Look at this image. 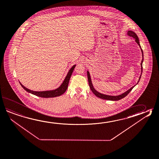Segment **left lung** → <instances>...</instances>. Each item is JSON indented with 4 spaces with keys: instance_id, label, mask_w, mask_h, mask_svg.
<instances>
[{
    "instance_id": "8db88e82",
    "label": "left lung",
    "mask_w": 159,
    "mask_h": 159,
    "mask_svg": "<svg viewBox=\"0 0 159 159\" xmlns=\"http://www.w3.org/2000/svg\"><path fill=\"white\" fill-rule=\"evenodd\" d=\"M127 35L130 37H132L134 39H135V42L138 44V45L139 46L140 48L141 49V51L142 52V57L143 59L142 60V62L140 63L141 65V74L140 76L139 79V80L138 81L137 84H138L140 78H141V76H142V74L143 71V52L142 49L141 48V46L140 45L139 40V38L138 36L136 35V33L135 32H134L133 31L131 30H129L127 32ZM87 76H88V83H89V87L91 88V91L92 92L94 93L95 96H96L97 97H99L100 98L102 99H104V100H111V101H118L120 100V99L123 98L125 97H126L127 94H129L130 93L131 91L133 89V88L134 87L135 85L133 86V87L131 88L130 89H129V90H127L126 92H125V93H123L122 94H120L118 96H110V95H107V94H102V93H101L100 92H98V91H96L94 88L93 87V85L92 84V80H91V76H90V74H89V72L87 71Z\"/></svg>"
}]
</instances>
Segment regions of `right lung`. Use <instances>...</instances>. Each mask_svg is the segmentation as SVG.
Instances as JSON below:
<instances>
[{
  "label": "right lung",
  "instance_id": "1",
  "mask_svg": "<svg viewBox=\"0 0 159 159\" xmlns=\"http://www.w3.org/2000/svg\"><path fill=\"white\" fill-rule=\"evenodd\" d=\"M76 65H74L70 70L68 71L67 74L66 75L65 80L63 81L62 84L58 88L54 90H50V91H34L32 90H30L27 88L24 87L20 82V84L21 85V87L28 92L32 94L36 95L37 96L40 97H43V98H50V97H58L62 94H63L67 90L68 87V83L70 78L74 70Z\"/></svg>",
  "mask_w": 159,
  "mask_h": 159
}]
</instances>
